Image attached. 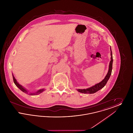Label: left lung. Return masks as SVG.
Here are the masks:
<instances>
[{"label":"left lung","mask_w":133,"mask_h":133,"mask_svg":"<svg viewBox=\"0 0 133 133\" xmlns=\"http://www.w3.org/2000/svg\"><path fill=\"white\" fill-rule=\"evenodd\" d=\"M111 50V61L109 64V70L106 76H105V78L101 82L99 83L98 84H96L95 85L91 87L90 88H89L86 89H77V91L80 93H84V94H93L95 93L98 91L100 90V89L103 88L106 83H107L108 80L110 78V77L112 73V65H113V56H112V52L111 50V48H110Z\"/></svg>","instance_id":"8db88e82"}]
</instances>
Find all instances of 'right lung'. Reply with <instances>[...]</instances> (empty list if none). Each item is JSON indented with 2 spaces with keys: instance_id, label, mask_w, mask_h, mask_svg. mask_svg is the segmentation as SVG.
Wrapping results in <instances>:
<instances>
[{
  "instance_id": "add662e5",
  "label": "right lung",
  "mask_w": 133,
  "mask_h": 133,
  "mask_svg": "<svg viewBox=\"0 0 133 133\" xmlns=\"http://www.w3.org/2000/svg\"><path fill=\"white\" fill-rule=\"evenodd\" d=\"M13 76V81H14V84H15V85L20 90H21L22 92H23L24 93H26V94H28V91H27V90L26 89L24 88L23 87H22L21 85H20L17 82V81H16V80L15 79V77H14L13 76V75L12 74ZM45 90L44 89H40V90H38L36 92H35V93H29V95H38L39 94H40L41 93H42V92H43Z\"/></svg>"
}]
</instances>
